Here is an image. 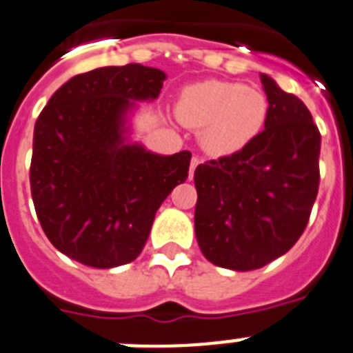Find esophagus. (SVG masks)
Instances as JSON below:
<instances>
[{
  "label": "esophagus",
  "instance_id": "1",
  "mask_svg": "<svg viewBox=\"0 0 353 353\" xmlns=\"http://www.w3.org/2000/svg\"><path fill=\"white\" fill-rule=\"evenodd\" d=\"M199 164H201V159L199 157L191 159V168H189V176H191V179H192V174H194V170L199 166Z\"/></svg>",
  "mask_w": 353,
  "mask_h": 353
}]
</instances>
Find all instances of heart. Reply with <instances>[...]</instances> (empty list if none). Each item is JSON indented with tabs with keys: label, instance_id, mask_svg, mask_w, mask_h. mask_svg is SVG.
<instances>
[{
	"label": "heart",
	"instance_id": "heart-1",
	"mask_svg": "<svg viewBox=\"0 0 353 353\" xmlns=\"http://www.w3.org/2000/svg\"><path fill=\"white\" fill-rule=\"evenodd\" d=\"M176 117L199 130V143L215 157L244 150L258 138L269 117V99L254 86L232 81H201L182 90Z\"/></svg>",
	"mask_w": 353,
	"mask_h": 353
}]
</instances>
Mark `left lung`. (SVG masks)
I'll list each match as a JSON object with an SVG mask.
<instances>
[{"label": "left lung", "mask_w": 353, "mask_h": 353, "mask_svg": "<svg viewBox=\"0 0 353 353\" xmlns=\"http://www.w3.org/2000/svg\"><path fill=\"white\" fill-rule=\"evenodd\" d=\"M269 117L258 138L236 154L199 164L194 230L210 263L261 269L293 248L310 221L320 183L322 136L310 109L260 74Z\"/></svg>", "instance_id": "left-lung-1"}]
</instances>
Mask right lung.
I'll return each mask as SVG.
<instances>
[{"instance_id": "1", "label": "right lung", "mask_w": 353, "mask_h": 353, "mask_svg": "<svg viewBox=\"0 0 353 353\" xmlns=\"http://www.w3.org/2000/svg\"><path fill=\"white\" fill-rule=\"evenodd\" d=\"M166 74L129 63L74 76L56 90L33 132L31 198L51 244L72 260L113 269L139 256L155 212L189 174L191 152L159 155L130 141L138 102Z\"/></svg>"}]
</instances>
